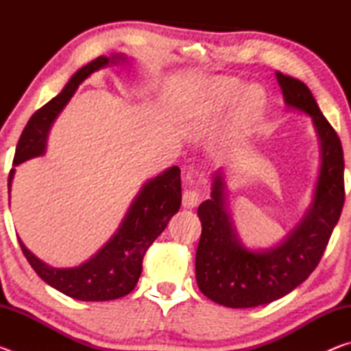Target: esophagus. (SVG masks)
<instances>
[{
	"instance_id": "1",
	"label": "esophagus",
	"mask_w": 351,
	"mask_h": 351,
	"mask_svg": "<svg viewBox=\"0 0 351 351\" xmlns=\"http://www.w3.org/2000/svg\"><path fill=\"white\" fill-rule=\"evenodd\" d=\"M199 203V195L195 190H186L182 193V207L184 209H193Z\"/></svg>"
}]
</instances>
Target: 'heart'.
<instances>
[{
    "label": "heart",
    "mask_w": 351,
    "mask_h": 351,
    "mask_svg": "<svg viewBox=\"0 0 351 351\" xmlns=\"http://www.w3.org/2000/svg\"><path fill=\"white\" fill-rule=\"evenodd\" d=\"M241 90L243 85L239 80L228 79V77H219V79H215L209 83L203 97L176 99L173 105H171V114L181 122H207L213 117L221 116L223 112L228 111L229 108H232V105L238 100ZM265 106V93L257 86L246 88L241 100L239 101V106H237V133L251 130L255 121H257L261 112H263Z\"/></svg>",
    "instance_id": "b5f03b06"
}]
</instances>
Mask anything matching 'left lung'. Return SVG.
Wrapping results in <instances>:
<instances>
[{
  "instance_id": "1",
  "label": "left lung",
  "mask_w": 351,
  "mask_h": 351,
  "mask_svg": "<svg viewBox=\"0 0 351 351\" xmlns=\"http://www.w3.org/2000/svg\"><path fill=\"white\" fill-rule=\"evenodd\" d=\"M288 110L313 119L320 165L311 203L293 229L265 249L247 247L240 240L228 203L226 169L213 173L210 199L198 207L201 239L195 258L201 293L228 308L271 304L305 282L316 269L339 221L343 198V152L341 139L319 110L304 82L277 73Z\"/></svg>"
}]
</instances>
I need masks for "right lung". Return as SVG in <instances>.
<instances>
[{"mask_svg":"<svg viewBox=\"0 0 351 351\" xmlns=\"http://www.w3.org/2000/svg\"><path fill=\"white\" fill-rule=\"evenodd\" d=\"M123 54L97 57L71 77L60 94L34 112L23 130L14 158V167L46 153L52 123L88 77L111 64L128 63ZM15 169L9 173V198ZM181 207V170L169 167L142 184L125 217L111 239L93 255L73 268H54L29 251L20 239L21 251L40 278L49 287L83 302L114 300L132 293L142 272V260L152 243L167 228Z\"/></svg>","mask_w":351,"mask_h":351,"instance_id":"right-lung-1","label":"right lung"}]
</instances>
